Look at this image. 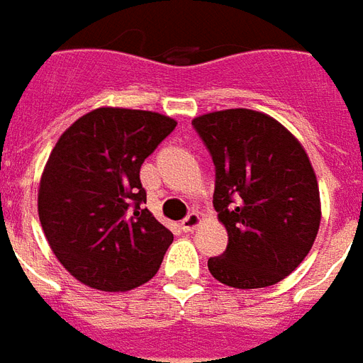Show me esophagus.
<instances>
[{
  "label": "esophagus",
  "mask_w": 363,
  "mask_h": 363,
  "mask_svg": "<svg viewBox=\"0 0 363 363\" xmlns=\"http://www.w3.org/2000/svg\"><path fill=\"white\" fill-rule=\"evenodd\" d=\"M201 224V216L197 213H189L187 216H185L184 220H182V228L185 230V232H193V230L197 228Z\"/></svg>",
  "instance_id": "1"
}]
</instances>
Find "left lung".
<instances>
[{
  "instance_id": "8db88e82",
  "label": "left lung",
  "mask_w": 363,
  "mask_h": 363,
  "mask_svg": "<svg viewBox=\"0 0 363 363\" xmlns=\"http://www.w3.org/2000/svg\"><path fill=\"white\" fill-rule=\"evenodd\" d=\"M213 156V205L228 245L208 259L214 279L232 288L277 284L315 242L321 201L306 150L271 116L245 108L191 121Z\"/></svg>"
}]
</instances>
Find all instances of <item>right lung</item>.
Listing matches in <instances>:
<instances>
[{
  "label": "right lung",
  "instance_id": "right-lung-1",
  "mask_svg": "<svg viewBox=\"0 0 363 363\" xmlns=\"http://www.w3.org/2000/svg\"><path fill=\"white\" fill-rule=\"evenodd\" d=\"M174 127L162 113L98 108L55 143L38 216L54 255L79 282L125 292L158 272L174 234L143 208L139 172Z\"/></svg>",
  "mask_w": 363,
  "mask_h": 363
}]
</instances>
